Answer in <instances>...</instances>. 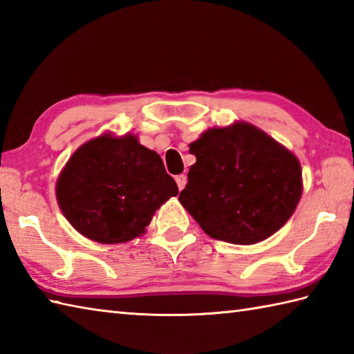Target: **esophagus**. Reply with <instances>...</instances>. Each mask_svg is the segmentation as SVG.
<instances>
[{
    "label": "esophagus",
    "instance_id": "1",
    "mask_svg": "<svg viewBox=\"0 0 354 354\" xmlns=\"http://www.w3.org/2000/svg\"><path fill=\"white\" fill-rule=\"evenodd\" d=\"M176 184H178V189L183 190L184 187H185V184H187V176H185V175L176 176Z\"/></svg>",
    "mask_w": 354,
    "mask_h": 354
}]
</instances>
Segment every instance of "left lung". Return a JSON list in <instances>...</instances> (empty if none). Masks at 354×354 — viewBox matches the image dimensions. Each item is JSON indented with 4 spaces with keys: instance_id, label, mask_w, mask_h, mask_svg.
Here are the masks:
<instances>
[{
    "instance_id": "8db88e82",
    "label": "left lung",
    "mask_w": 354,
    "mask_h": 354,
    "mask_svg": "<svg viewBox=\"0 0 354 354\" xmlns=\"http://www.w3.org/2000/svg\"><path fill=\"white\" fill-rule=\"evenodd\" d=\"M196 156L179 202L205 234L254 245L290 219L303 194L301 164L259 127L236 122L190 142Z\"/></svg>"
}]
</instances>
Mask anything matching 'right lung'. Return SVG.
Segmentation results:
<instances>
[{
  "instance_id": "obj_1",
  "label": "right lung",
  "mask_w": 354,
  "mask_h": 354,
  "mask_svg": "<svg viewBox=\"0 0 354 354\" xmlns=\"http://www.w3.org/2000/svg\"><path fill=\"white\" fill-rule=\"evenodd\" d=\"M178 185L155 150L133 133L109 132L82 145L56 183V199L71 227L97 243L141 237Z\"/></svg>"
}]
</instances>
